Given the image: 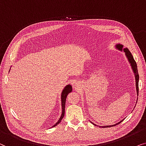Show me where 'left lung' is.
I'll list each match as a JSON object with an SVG mask.
<instances>
[{
    "label": "left lung",
    "instance_id": "8db88e82",
    "mask_svg": "<svg viewBox=\"0 0 146 146\" xmlns=\"http://www.w3.org/2000/svg\"><path fill=\"white\" fill-rule=\"evenodd\" d=\"M115 47L116 49L120 50V51L121 52H124V53H125V55L126 56V58L127 59V61L129 62L130 66H131V68L132 69V71H133V73L134 74V76H135V87H136V91H137V96H138V91H139V89H138V83H139V74H138V71H137V64H136V62L135 61V60L133 59V55H132V54L130 53V51L127 48H123V45L122 44H120V43H116V44L115 45ZM137 104V103H136ZM123 119H122L121 121H120L118 122V123H115V124H113V125H104V126H100V127H102V128H105V127H112V126L113 125H117V124H119V123H121V122L123 121ZM91 123H93V125H96V124H94L93 123V122L91 121Z\"/></svg>",
    "mask_w": 146,
    "mask_h": 146
}]
</instances>
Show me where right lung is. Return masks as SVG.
Wrapping results in <instances>:
<instances>
[{
    "instance_id": "1",
    "label": "right lung",
    "mask_w": 146,
    "mask_h": 146,
    "mask_svg": "<svg viewBox=\"0 0 146 146\" xmlns=\"http://www.w3.org/2000/svg\"><path fill=\"white\" fill-rule=\"evenodd\" d=\"M72 91V86L71 85H67L65 87V88L63 89L61 92V108H62V113L61 117L58 120L57 123H56L55 125L52 126L51 127H55L56 125H57L59 124L61 121L63 119L64 115H65V102H66V98H67V96H68L69 93H71Z\"/></svg>"
}]
</instances>
